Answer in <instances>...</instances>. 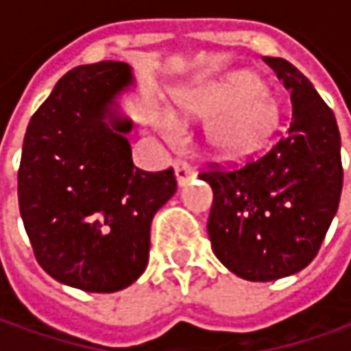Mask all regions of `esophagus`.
<instances>
[{
    "label": "esophagus",
    "instance_id": "obj_1",
    "mask_svg": "<svg viewBox=\"0 0 351 351\" xmlns=\"http://www.w3.org/2000/svg\"><path fill=\"white\" fill-rule=\"evenodd\" d=\"M175 175H176V180H178V184L180 186H186L188 182L194 178V167L192 165H188L186 161H176L175 163Z\"/></svg>",
    "mask_w": 351,
    "mask_h": 351
}]
</instances>
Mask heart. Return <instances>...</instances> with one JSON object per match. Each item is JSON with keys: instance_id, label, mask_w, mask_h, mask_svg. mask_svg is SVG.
<instances>
[{"instance_id": "1", "label": "heart", "mask_w": 351, "mask_h": 351, "mask_svg": "<svg viewBox=\"0 0 351 351\" xmlns=\"http://www.w3.org/2000/svg\"><path fill=\"white\" fill-rule=\"evenodd\" d=\"M180 110L190 118H208L206 143L221 157H245L256 152L278 124V103L250 71H229L176 95ZM165 130H171L161 120Z\"/></svg>"}]
</instances>
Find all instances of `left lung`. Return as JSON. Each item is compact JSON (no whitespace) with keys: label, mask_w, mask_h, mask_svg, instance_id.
Returning <instances> with one entry per match:
<instances>
[{"label":"left lung","mask_w":351,"mask_h":351,"mask_svg":"<svg viewBox=\"0 0 351 351\" xmlns=\"http://www.w3.org/2000/svg\"><path fill=\"white\" fill-rule=\"evenodd\" d=\"M262 60L291 95L289 126L258 157L199 175L213 190V254L248 282L280 280L311 264L338 212L344 176L332 110L287 60Z\"/></svg>","instance_id":"obj_1"}]
</instances>
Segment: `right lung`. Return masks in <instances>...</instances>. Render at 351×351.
<instances>
[{
  "instance_id": "obj_1",
  "label": "right lung",
  "mask_w": 351,
  "mask_h": 351,
  "mask_svg": "<svg viewBox=\"0 0 351 351\" xmlns=\"http://www.w3.org/2000/svg\"><path fill=\"white\" fill-rule=\"evenodd\" d=\"M124 62L67 71L32 114L19 167V210L34 256L56 282L89 293L132 285L149 260L153 215L175 196L173 169L139 171L120 99Z\"/></svg>"
}]
</instances>
